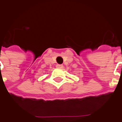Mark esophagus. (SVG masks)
I'll return each mask as SVG.
<instances>
[{
    "instance_id": "34e87169",
    "label": "esophagus",
    "mask_w": 122,
    "mask_h": 122,
    "mask_svg": "<svg viewBox=\"0 0 122 122\" xmlns=\"http://www.w3.org/2000/svg\"><path fill=\"white\" fill-rule=\"evenodd\" d=\"M56 67H57L58 68H62L63 66L62 64H57V65H56Z\"/></svg>"
}]
</instances>
